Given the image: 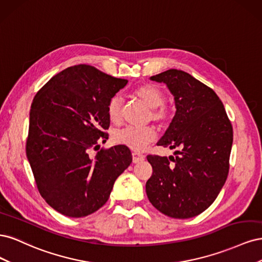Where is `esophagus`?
<instances>
[{
	"mask_svg": "<svg viewBox=\"0 0 262 262\" xmlns=\"http://www.w3.org/2000/svg\"><path fill=\"white\" fill-rule=\"evenodd\" d=\"M132 160H133V163L137 164V163H140L144 160V155L143 154H140V153H132Z\"/></svg>",
	"mask_w": 262,
	"mask_h": 262,
	"instance_id": "34e87169",
	"label": "esophagus"
}]
</instances>
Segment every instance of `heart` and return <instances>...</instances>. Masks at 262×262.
<instances>
[{
  "label": "heart",
  "instance_id": "b5f03b06",
  "mask_svg": "<svg viewBox=\"0 0 262 262\" xmlns=\"http://www.w3.org/2000/svg\"><path fill=\"white\" fill-rule=\"evenodd\" d=\"M134 95L150 108L149 118L156 122H165L170 117L169 108L164 104L165 95L161 89L152 84L142 85L134 91ZM108 116L113 122H118L122 115V99L119 96L110 98L107 107ZM155 140V132L149 126L137 128L126 125L114 133V141L118 144L128 146L129 148L142 152Z\"/></svg>",
  "mask_w": 262,
  "mask_h": 262
}]
</instances>
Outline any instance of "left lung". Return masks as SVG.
I'll list each match as a JSON object with an SVG mask.
<instances>
[{
  "instance_id": "obj_1",
  "label": "left lung",
  "mask_w": 262,
  "mask_h": 262,
  "mask_svg": "<svg viewBox=\"0 0 262 262\" xmlns=\"http://www.w3.org/2000/svg\"><path fill=\"white\" fill-rule=\"evenodd\" d=\"M150 80L167 85L176 106L157 145L177 150L169 157L147 155L153 173L146 194L165 215L193 217L210 207L225 184L233 126L215 92L189 73L170 69Z\"/></svg>"
}]
</instances>
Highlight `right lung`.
Returning a JSON list of instances; mask_svg holds the SVG:
<instances>
[{"mask_svg":"<svg viewBox=\"0 0 262 262\" xmlns=\"http://www.w3.org/2000/svg\"><path fill=\"white\" fill-rule=\"evenodd\" d=\"M126 83L78 64L54 75L36 94L26 155L39 193L63 215L83 217L100 209L132 162L128 146L99 148L108 139V102Z\"/></svg>","mask_w":262,"mask_h":262,"instance_id":"add662e5","label":"right lung"}]
</instances>
